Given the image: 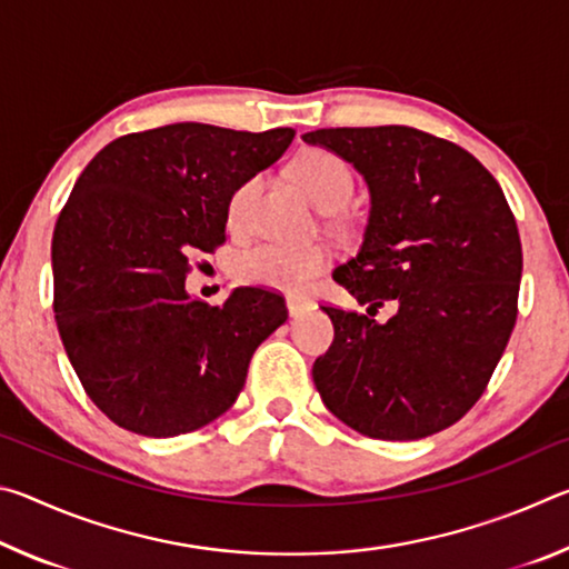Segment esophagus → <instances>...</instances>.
<instances>
[{"mask_svg":"<svg viewBox=\"0 0 569 569\" xmlns=\"http://www.w3.org/2000/svg\"><path fill=\"white\" fill-rule=\"evenodd\" d=\"M286 308H288V313L293 316H301V313H306L308 308H311V301H306V298H296V296H288L286 298Z\"/></svg>","mask_w":569,"mask_h":569,"instance_id":"esophagus-1","label":"esophagus"}]
</instances>
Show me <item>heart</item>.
Listing matches in <instances>:
<instances>
[{
	"instance_id": "b5f03b06",
	"label": "heart",
	"mask_w": 569,
	"mask_h": 569,
	"mask_svg": "<svg viewBox=\"0 0 569 569\" xmlns=\"http://www.w3.org/2000/svg\"><path fill=\"white\" fill-rule=\"evenodd\" d=\"M293 178L311 203L323 213H339L349 206L353 196V172L336 152L313 148L303 150L293 160ZM258 190H261V176L248 178L238 186L228 200V223L230 228L243 230L250 220ZM329 263V250L323 246H288L266 240L246 248L236 261V273L240 281L278 288V291L298 293L319 276Z\"/></svg>"
}]
</instances>
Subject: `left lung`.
Returning a JSON list of instances; mask_svg holds the SVG:
<instances>
[{
    "label": "left lung",
    "mask_w": 569,
    "mask_h": 569,
    "mask_svg": "<svg viewBox=\"0 0 569 569\" xmlns=\"http://www.w3.org/2000/svg\"><path fill=\"white\" fill-rule=\"evenodd\" d=\"M303 142L351 162L371 198L359 253L333 271L369 316L323 306L333 343L313 363L316 389L363 437L437 435L485 393L517 321L522 243L505 192L465 148L407 124ZM383 302L398 313L379 325Z\"/></svg>",
    "instance_id": "1"
}]
</instances>
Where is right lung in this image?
Returning <instances> with one entry per match:
<instances>
[{"instance_id":"obj_1","label":"right lung","mask_w":569,"mask_h":569,"mask_svg":"<svg viewBox=\"0 0 569 569\" xmlns=\"http://www.w3.org/2000/svg\"><path fill=\"white\" fill-rule=\"evenodd\" d=\"M296 130L176 122L122 134L74 182L52 236L54 319L104 417L178 437L233 407L283 298L240 286L220 306L186 291L196 250L226 240L228 200L271 168Z\"/></svg>"}]
</instances>
